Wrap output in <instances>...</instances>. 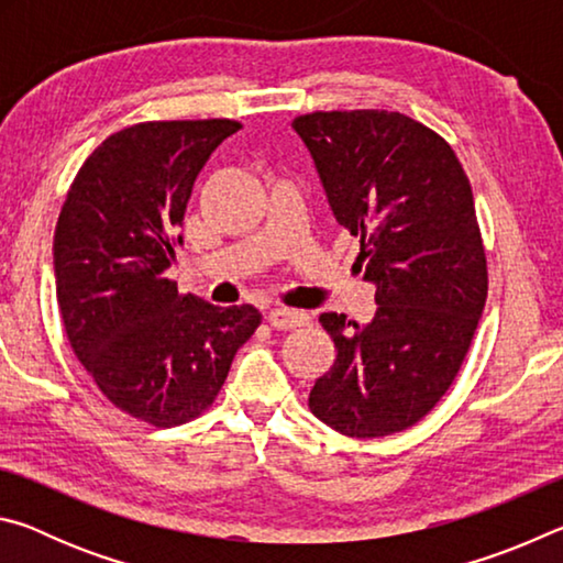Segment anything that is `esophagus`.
Instances as JSON below:
<instances>
[{"mask_svg": "<svg viewBox=\"0 0 563 563\" xmlns=\"http://www.w3.org/2000/svg\"><path fill=\"white\" fill-rule=\"evenodd\" d=\"M268 320L273 328L278 330H292V328H302L308 325V316L302 310H290V308H273L268 312Z\"/></svg>", "mask_w": 563, "mask_h": 563, "instance_id": "34e87169", "label": "esophagus"}]
</instances>
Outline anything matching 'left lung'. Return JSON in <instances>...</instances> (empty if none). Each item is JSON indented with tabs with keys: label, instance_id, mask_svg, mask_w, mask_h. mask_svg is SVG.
<instances>
[{
	"label": "left lung",
	"instance_id": "8db88e82",
	"mask_svg": "<svg viewBox=\"0 0 563 563\" xmlns=\"http://www.w3.org/2000/svg\"><path fill=\"white\" fill-rule=\"evenodd\" d=\"M292 129L335 221L360 238L377 302L367 325L320 316L338 357L310 412L357 440L402 432L454 383L487 300L470 178L440 133L397 111H316Z\"/></svg>",
	"mask_w": 563,
	"mask_h": 563
}]
</instances>
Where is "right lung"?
Returning a JSON list of instances; mask_svg holds the SVG:
<instances>
[{"instance_id":"obj_1","label":"right lung","mask_w":563,"mask_h":563,"mask_svg":"<svg viewBox=\"0 0 563 563\" xmlns=\"http://www.w3.org/2000/svg\"><path fill=\"white\" fill-rule=\"evenodd\" d=\"M231 119L148 121L111 133L84 161L54 233L56 302L74 355L121 412L174 427L213 405L253 305L180 295L166 271L206 161Z\"/></svg>"}]
</instances>
